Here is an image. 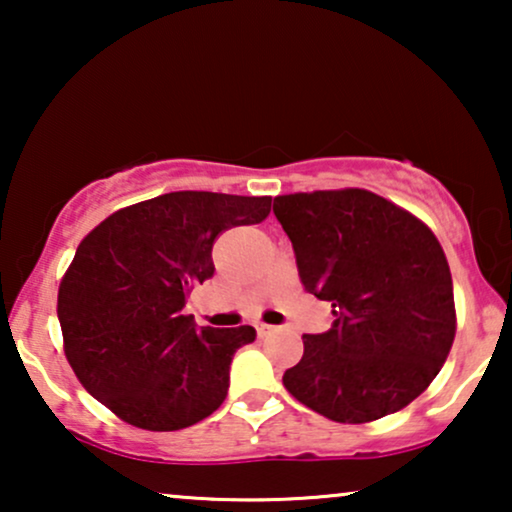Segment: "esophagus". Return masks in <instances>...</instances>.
I'll list each match as a JSON object with an SVG mask.
<instances>
[{"mask_svg": "<svg viewBox=\"0 0 512 512\" xmlns=\"http://www.w3.org/2000/svg\"><path fill=\"white\" fill-rule=\"evenodd\" d=\"M256 331H258V335H270V333L279 331V328L277 326H270V324H256Z\"/></svg>", "mask_w": 512, "mask_h": 512, "instance_id": "esophagus-1", "label": "esophagus"}]
</instances>
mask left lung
I'll use <instances>...</instances> for the list:
<instances>
[{
	"label": "left lung",
	"instance_id": "left-lung-1",
	"mask_svg": "<svg viewBox=\"0 0 512 512\" xmlns=\"http://www.w3.org/2000/svg\"><path fill=\"white\" fill-rule=\"evenodd\" d=\"M300 282L333 305L326 333L303 335L289 394L340 424H363L415 401L440 373L457 331L445 251L403 207L363 191L275 198Z\"/></svg>",
	"mask_w": 512,
	"mask_h": 512
}]
</instances>
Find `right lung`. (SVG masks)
<instances>
[{"instance_id":"add662e5","label":"right lung","mask_w":512,"mask_h":512,"mask_svg":"<svg viewBox=\"0 0 512 512\" xmlns=\"http://www.w3.org/2000/svg\"><path fill=\"white\" fill-rule=\"evenodd\" d=\"M272 198L177 191L107 216L76 249L58 291L65 356L83 389L123 422L179 431L226 401L251 326H195L193 286L214 275L223 230L254 226Z\"/></svg>"}]
</instances>
